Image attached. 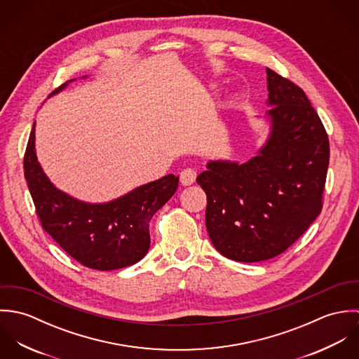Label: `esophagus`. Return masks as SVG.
Masks as SVG:
<instances>
[{"label":"esophagus","instance_id":"34e87169","mask_svg":"<svg viewBox=\"0 0 359 359\" xmlns=\"http://www.w3.org/2000/svg\"><path fill=\"white\" fill-rule=\"evenodd\" d=\"M196 177H198V174L194 168H185L180 174V181L184 187H189L196 181Z\"/></svg>","mask_w":359,"mask_h":359}]
</instances>
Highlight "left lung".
I'll list each match as a JSON object with an SVG mask.
<instances>
[{
	"instance_id": "obj_1",
	"label": "left lung",
	"mask_w": 359,
	"mask_h": 359,
	"mask_svg": "<svg viewBox=\"0 0 359 359\" xmlns=\"http://www.w3.org/2000/svg\"><path fill=\"white\" fill-rule=\"evenodd\" d=\"M268 137L245 161L208 160L196 178L205 228L226 258L258 262L283 253L315 221L329 165L323 124L294 83L266 69Z\"/></svg>"
}]
</instances>
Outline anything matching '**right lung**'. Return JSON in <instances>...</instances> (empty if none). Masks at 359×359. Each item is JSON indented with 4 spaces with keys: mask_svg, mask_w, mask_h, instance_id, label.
I'll return each mask as SVG.
<instances>
[{
    "mask_svg": "<svg viewBox=\"0 0 359 359\" xmlns=\"http://www.w3.org/2000/svg\"><path fill=\"white\" fill-rule=\"evenodd\" d=\"M23 167L43 228L69 256L98 271L124 268L145 257L151 246L149 221L171 199L180 181V177L168 174L109 202H83L56 188L44 172L36 154V121Z\"/></svg>",
    "mask_w": 359,
    "mask_h": 359,
    "instance_id": "right-lung-1",
    "label": "right lung"
}]
</instances>
